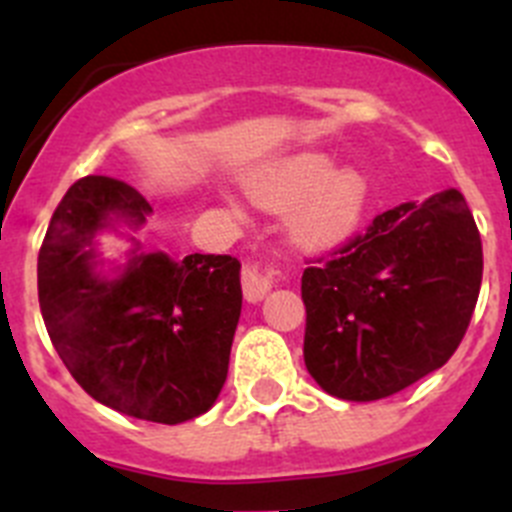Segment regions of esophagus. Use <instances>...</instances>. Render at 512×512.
Masks as SVG:
<instances>
[{"label":"esophagus","mask_w":512,"mask_h":512,"mask_svg":"<svg viewBox=\"0 0 512 512\" xmlns=\"http://www.w3.org/2000/svg\"><path fill=\"white\" fill-rule=\"evenodd\" d=\"M274 287V271H264L259 266L243 269V295L248 302H261Z\"/></svg>","instance_id":"esophagus-1"}]
</instances>
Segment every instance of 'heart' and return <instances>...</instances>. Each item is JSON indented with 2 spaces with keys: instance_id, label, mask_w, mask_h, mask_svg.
<instances>
[{
  "instance_id": "1",
  "label": "heart",
  "mask_w": 512,
  "mask_h": 512,
  "mask_svg": "<svg viewBox=\"0 0 512 512\" xmlns=\"http://www.w3.org/2000/svg\"><path fill=\"white\" fill-rule=\"evenodd\" d=\"M333 156L302 151L261 166L246 182L266 210H289V230L305 248H330L359 225L369 200V179L354 164L333 169Z\"/></svg>"
}]
</instances>
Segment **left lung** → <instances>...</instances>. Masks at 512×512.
<instances>
[{"instance_id": "left-lung-1", "label": "left lung", "mask_w": 512, "mask_h": 512, "mask_svg": "<svg viewBox=\"0 0 512 512\" xmlns=\"http://www.w3.org/2000/svg\"><path fill=\"white\" fill-rule=\"evenodd\" d=\"M482 241L456 189L402 202L305 269V366L338 400L372 402L441 369L467 333Z\"/></svg>"}]
</instances>
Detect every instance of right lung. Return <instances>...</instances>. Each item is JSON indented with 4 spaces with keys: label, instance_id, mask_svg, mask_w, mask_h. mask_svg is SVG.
Here are the masks:
<instances>
[{
    "label": "right lung",
    "instance_id": "1",
    "mask_svg": "<svg viewBox=\"0 0 512 512\" xmlns=\"http://www.w3.org/2000/svg\"><path fill=\"white\" fill-rule=\"evenodd\" d=\"M153 207L130 184L84 176L56 207L38 256V300L58 356L94 400L130 418L187 423L215 405L241 318V261L143 251ZM129 241L107 262L98 235Z\"/></svg>",
    "mask_w": 512,
    "mask_h": 512
}]
</instances>
